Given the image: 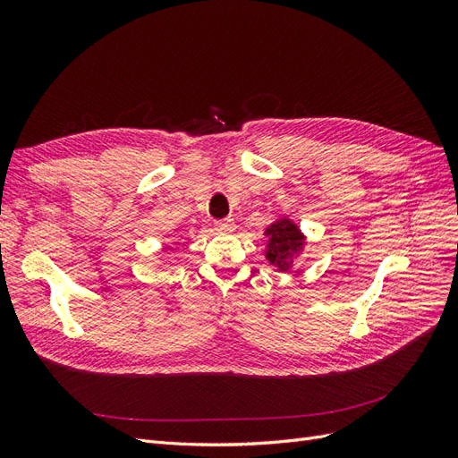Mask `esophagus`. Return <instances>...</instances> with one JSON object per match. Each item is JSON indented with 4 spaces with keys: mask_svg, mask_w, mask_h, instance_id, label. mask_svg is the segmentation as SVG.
<instances>
[{
    "mask_svg": "<svg viewBox=\"0 0 458 458\" xmlns=\"http://www.w3.org/2000/svg\"><path fill=\"white\" fill-rule=\"evenodd\" d=\"M216 229L221 231V233H231V231H234V221L231 217L217 219L216 221Z\"/></svg>",
    "mask_w": 458,
    "mask_h": 458,
    "instance_id": "esophagus-1",
    "label": "esophagus"
}]
</instances>
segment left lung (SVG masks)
<instances>
[{
    "label": "left lung",
    "instance_id": "8db88e82",
    "mask_svg": "<svg viewBox=\"0 0 458 458\" xmlns=\"http://www.w3.org/2000/svg\"><path fill=\"white\" fill-rule=\"evenodd\" d=\"M266 237L267 244V259L279 269L290 267V259L303 246V237L300 229L290 219H279L267 227Z\"/></svg>",
    "mask_w": 458,
    "mask_h": 458
}]
</instances>
